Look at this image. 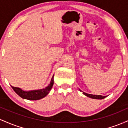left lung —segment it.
<instances>
[{"mask_svg": "<svg viewBox=\"0 0 128 128\" xmlns=\"http://www.w3.org/2000/svg\"><path fill=\"white\" fill-rule=\"evenodd\" d=\"M80 91H82L81 90H79ZM83 92V94H84V96H87L88 97H90V98H94V99H103L104 98H105L106 96H101V95H93V94H87V93L86 92H84L82 91Z\"/></svg>", "mask_w": 128, "mask_h": 128, "instance_id": "left-lung-1", "label": "left lung"}]
</instances>
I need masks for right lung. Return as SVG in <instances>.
<instances>
[{"instance_id": "right-lung-1", "label": "right lung", "mask_w": 128, "mask_h": 128, "mask_svg": "<svg viewBox=\"0 0 128 128\" xmlns=\"http://www.w3.org/2000/svg\"><path fill=\"white\" fill-rule=\"evenodd\" d=\"M54 76L51 78V82L48 86L40 90H31V91H24L22 89L18 87H14L11 86L12 88L22 98L29 100H37L43 98L49 94L54 84Z\"/></svg>"}]
</instances>
